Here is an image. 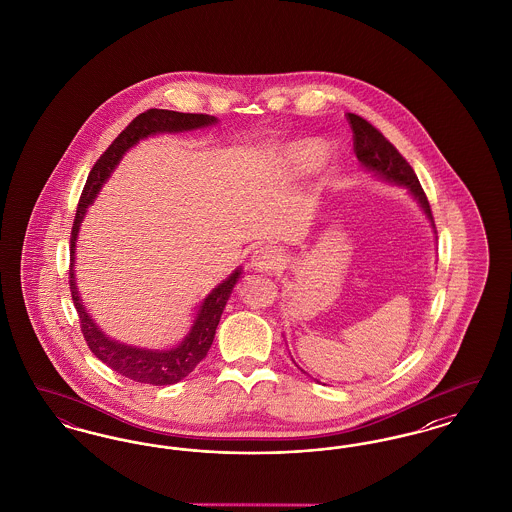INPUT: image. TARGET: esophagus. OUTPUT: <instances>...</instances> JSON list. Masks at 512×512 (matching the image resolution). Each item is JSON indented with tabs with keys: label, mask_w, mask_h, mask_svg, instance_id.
<instances>
[{
	"label": "esophagus",
	"mask_w": 512,
	"mask_h": 512,
	"mask_svg": "<svg viewBox=\"0 0 512 512\" xmlns=\"http://www.w3.org/2000/svg\"><path fill=\"white\" fill-rule=\"evenodd\" d=\"M280 261H282L280 251L276 247H268L267 245V247H261V249H257L253 253L251 267L259 270V272H263V270H272V268L278 267Z\"/></svg>",
	"instance_id": "1"
}]
</instances>
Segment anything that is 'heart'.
<instances>
[{
	"mask_svg": "<svg viewBox=\"0 0 512 512\" xmlns=\"http://www.w3.org/2000/svg\"><path fill=\"white\" fill-rule=\"evenodd\" d=\"M326 157V146L317 140H297L282 151V169L290 178H301L317 171Z\"/></svg>",
	"mask_w": 512,
	"mask_h": 512,
	"instance_id": "obj_1",
	"label": "heart"
}]
</instances>
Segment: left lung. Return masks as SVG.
<instances>
[{
  "mask_svg": "<svg viewBox=\"0 0 512 512\" xmlns=\"http://www.w3.org/2000/svg\"><path fill=\"white\" fill-rule=\"evenodd\" d=\"M347 119H349V124L353 128V138H355L353 146H355L359 163L365 167L366 171L372 172L378 180L405 188L414 201L418 203L420 211L424 213V217L428 219L434 234H436V224H434V217H432V211H430V203L422 192V186H420L416 174L411 169V165L382 136V132L376 130L370 122H366L363 117L353 115V113H349ZM436 240H438V236H436ZM299 370L303 374H307L303 368H299Z\"/></svg>",
  "mask_w": 512,
  "mask_h": 512,
  "instance_id": "obj_1",
  "label": "left lung"
}]
</instances>
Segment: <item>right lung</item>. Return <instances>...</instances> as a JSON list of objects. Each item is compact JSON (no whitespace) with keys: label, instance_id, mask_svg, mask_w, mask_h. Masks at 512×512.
<instances>
[{"label":"right lung","instance_id":"obj_1","mask_svg":"<svg viewBox=\"0 0 512 512\" xmlns=\"http://www.w3.org/2000/svg\"><path fill=\"white\" fill-rule=\"evenodd\" d=\"M219 119L211 115H192V113H178L167 109H149L146 113L138 115L130 122L117 140L105 149V153L98 159L90 176L86 180L84 192L80 195V203L74 217L73 232H71V293H73L74 307L80 318V328L86 338L88 347L98 357L101 363L109 366L111 370L119 372L124 378L134 382L151 384V386H171L186 378L195 366L199 365L207 351L211 349L215 332L219 326L220 315L234 292L236 284L242 278V267L236 268L228 278H224L219 286H215L207 297L197 305L192 326L188 334L180 343L167 349H149L132 343L109 338L88 313L82 303V297L76 286V240L80 232V224L88 213V207L96 201L103 184L111 178V174L119 167L126 151L138 146L142 140L157 136V134H180L192 132L217 124Z\"/></svg>","mask_w":512,"mask_h":512}]
</instances>
